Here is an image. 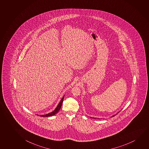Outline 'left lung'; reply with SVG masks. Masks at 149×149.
<instances>
[{"mask_svg":"<svg viewBox=\"0 0 149 149\" xmlns=\"http://www.w3.org/2000/svg\"><path fill=\"white\" fill-rule=\"evenodd\" d=\"M118 113H119V112H118ZM115 115H114V116H112V117H113V116H115ZM90 118H92V117H90ZM94 119H95V118H94Z\"/></svg>","mask_w":149,"mask_h":149,"instance_id":"8db88e82","label":"left lung"}]
</instances>
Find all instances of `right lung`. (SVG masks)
Listing matches in <instances>:
<instances>
[{
    "instance_id": "obj_1",
    "label": "right lung",
    "mask_w": 149,
    "mask_h": 149,
    "mask_svg": "<svg viewBox=\"0 0 149 149\" xmlns=\"http://www.w3.org/2000/svg\"><path fill=\"white\" fill-rule=\"evenodd\" d=\"M64 96L62 97V99L61 100V101H60L59 103V104H58L57 106V107L55 108V110H54L53 111L50 112V113H47V114H46V115H40V116L42 117H50V116H54V115H55V114H56V113L59 111L60 108L61 107L62 102H63V99H64ZM38 116H39V115H38Z\"/></svg>"
}]
</instances>
